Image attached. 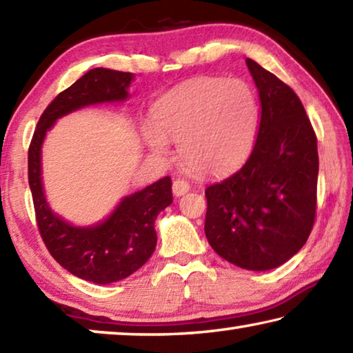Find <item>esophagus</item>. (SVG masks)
Segmentation results:
<instances>
[{"label": "esophagus", "instance_id": "esophagus-1", "mask_svg": "<svg viewBox=\"0 0 353 353\" xmlns=\"http://www.w3.org/2000/svg\"><path fill=\"white\" fill-rule=\"evenodd\" d=\"M190 191V183L187 181H183V179H176L174 182H172V193L176 196H182Z\"/></svg>", "mask_w": 353, "mask_h": 353}]
</instances>
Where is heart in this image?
Segmentation results:
<instances>
[{"label": "heart", "mask_w": 353, "mask_h": 353, "mask_svg": "<svg viewBox=\"0 0 353 353\" xmlns=\"http://www.w3.org/2000/svg\"><path fill=\"white\" fill-rule=\"evenodd\" d=\"M259 126V104L246 82L196 77L163 94L152 107V126L143 129L146 145L157 155L168 140L190 168L223 174L248 159Z\"/></svg>", "instance_id": "heart-1"}]
</instances>
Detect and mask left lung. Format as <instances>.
I'll use <instances>...</instances> for the list:
<instances>
[{
	"label": "left lung",
	"instance_id": "8db88e82",
	"mask_svg": "<svg viewBox=\"0 0 353 353\" xmlns=\"http://www.w3.org/2000/svg\"><path fill=\"white\" fill-rule=\"evenodd\" d=\"M260 97L252 152L240 170L205 188V236L224 260L274 270L307 243L316 219L318 139L297 94L246 59Z\"/></svg>",
	"mask_w": 353,
	"mask_h": 353
}]
</instances>
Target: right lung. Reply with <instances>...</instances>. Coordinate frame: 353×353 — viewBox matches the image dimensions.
Here are the masks:
<instances>
[{"instance_id":"obj_1","label":"right lung","mask_w":353,"mask_h":353,"mask_svg":"<svg viewBox=\"0 0 353 353\" xmlns=\"http://www.w3.org/2000/svg\"><path fill=\"white\" fill-rule=\"evenodd\" d=\"M130 81L132 73L124 71H88L59 93L41 113L28 151V179L35 221L48 252L73 276L99 285L129 277L152 255L157 244L154 221L172 202L171 179L166 176L126 196L104 223L74 227L52 213L46 204L40 177V151L46 130L57 118L90 104L126 99Z\"/></svg>"}]
</instances>
